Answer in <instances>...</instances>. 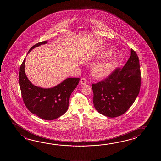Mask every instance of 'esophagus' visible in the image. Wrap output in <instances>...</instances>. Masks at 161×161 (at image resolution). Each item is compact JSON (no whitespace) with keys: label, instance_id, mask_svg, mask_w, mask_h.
Listing matches in <instances>:
<instances>
[{"label":"esophagus","instance_id":"34e87169","mask_svg":"<svg viewBox=\"0 0 161 161\" xmlns=\"http://www.w3.org/2000/svg\"><path fill=\"white\" fill-rule=\"evenodd\" d=\"M87 80L85 78H82L81 79H80V85H85L87 84Z\"/></svg>","mask_w":161,"mask_h":161}]
</instances>
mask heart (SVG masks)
I'll return each mask as SVG.
<instances>
[{"label": "heart", "instance_id": "heart-1", "mask_svg": "<svg viewBox=\"0 0 161 161\" xmlns=\"http://www.w3.org/2000/svg\"><path fill=\"white\" fill-rule=\"evenodd\" d=\"M112 55V51L110 50H104L101 52L97 56L99 58H108ZM117 65V58L116 57L104 60L102 62H98L92 65L91 72L92 75L96 78L103 79L109 76Z\"/></svg>", "mask_w": 161, "mask_h": 161}]
</instances>
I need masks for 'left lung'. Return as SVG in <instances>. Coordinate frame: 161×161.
Listing matches in <instances>:
<instances>
[{"label": "left lung", "mask_w": 161, "mask_h": 161, "mask_svg": "<svg viewBox=\"0 0 161 161\" xmlns=\"http://www.w3.org/2000/svg\"><path fill=\"white\" fill-rule=\"evenodd\" d=\"M141 84L140 64L132 49L122 69H117L108 78L92 84L93 103L105 116L116 117L125 113L136 98Z\"/></svg>", "instance_id": "1"}]
</instances>
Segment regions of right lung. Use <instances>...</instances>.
<instances>
[{
    "label": "right lung",
    "mask_w": 161,
    "mask_h": 161,
    "mask_svg": "<svg viewBox=\"0 0 161 161\" xmlns=\"http://www.w3.org/2000/svg\"><path fill=\"white\" fill-rule=\"evenodd\" d=\"M47 43V41H45L34 45L27 54L34 48ZM25 59L19 69V82L23 101L27 109L44 120H54L61 116L68 109L69 97L78 85L79 78H69L48 89L36 86L29 81L25 74Z\"/></svg>",
    "instance_id": "right-lung-1"
}]
</instances>
